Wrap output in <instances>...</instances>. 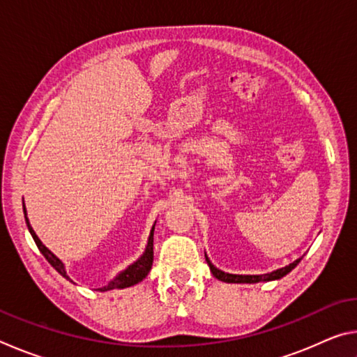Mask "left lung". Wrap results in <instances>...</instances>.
Wrapping results in <instances>:
<instances>
[{
  "label": "left lung",
  "mask_w": 357,
  "mask_h": 357,
  "mask_svg": "<svg viewBox=\"0 0 357 357\" xmlns=\"http://www.w3.org/2000/svg\"><path fill=\"white\" fill-rule=\"evenodd\" d=\"M204 257H206V255H204ZM299 261H301V258L296 259V261H293V263H289L288 266H285V268L273 271V273H269V274L239 275V274H228V273H223V271H220V269H217L215 266L209 261V258L206 257V263H208L213 275L215 277V279H219L222 282H227V283H258V282H269V280L282 279V277H285L288 273H291L296 266L299 264Z\"/></svg>",
  "instance_id": "8db88e82"
}]
</instances>
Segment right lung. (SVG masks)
<instances>
[{"instance_id": "add662e5", "label": "right lung", "mask_w": 357, "mask_h": 357, "mask_svg": "<svg viewBox=\"0 0 357 357\" xmlns=\"http://www.w3.org/2000/svg\"><path fill=\"white\" fill-rule=\"evenodd\" d=\"M23 213H25V220H26V225H28L29 233H31L34 243H36V245H38V249L40 250L42 255L45 257L47 261L50 263L53 268L58 271L59 274H61L63 277H66V279H68V280H70V277L68 275V273H66L64 264H63L61 259H59L56 255H53V253L48 250L44 244L40 243V239L38 238V234L34 233L33 227L29 225V220H28V217H26L25 203H23ZM153 243H154V227H153V229H151V233H149L148 245H146V249H144L143 255L138 258L135 263H132L128 269H124L123 273H119L116 277H114V279L110 283H108V285L102 287V288H98V291H108V289H116V288H128V287H132V285H137L138 282H142L144 277L149 274L151 266H153V259H154Z\"/></svg>"}]
</instances>
